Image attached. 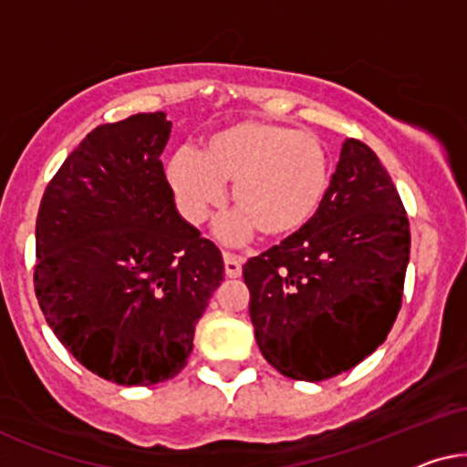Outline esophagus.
<instances>
[{"instance_id":"obj_1","label":"esophagus","mask_w":467,"mask_h":467,"mask_svg":"<svg viewBox=\"0 0 467 467\" xmlns=\"http://www.w3.org/2000/svg\"><path fill=\"white\" fill-rule=\"evenodd\" d=\"M223 271H226L228 277H241V271H244V258L233 252H223Z\"/></svg>"}]
</instances>
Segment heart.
I'll list each match as a JSON object with an SVG mask.
<instances>
[{"label": "heart", "instance_id": "heart-1", "mask_svg": "<svg viewBox=\"0 0 467 467\" xmlns=\"http://www.w3.org/2000/svg\"><path fill=\"white\" fill-rule=\"evenodd\" d=\"M179 209L202 222L223 201V185L239 213L228 234L288 239L309 226L331 188V158L316 134L273 121H237L211 132L201 151L182 149L166 166Z\"/></svg>", "mask_w": 467, "mask_h": 467}]
</instances>
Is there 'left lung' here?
Instances as JSON below:
<instances>
[{
  "instance_id": "left-lung-1",
  "label": "left lung",
  "mask_w": 467,
  "mask_h": 467,
  "mask_svg": "<svg viewBox=\"0 0 467 467\" xmlns=\"http://www.w3.org/2000/svg\"><path fill=\"white\" fill-rule=\"evenodd\" d=\"M408 260L393 179L365 142L346 139L312 223L244 266L263 357L292 380L352 369L393 328Z\"/></svg>"
}]
</instances>
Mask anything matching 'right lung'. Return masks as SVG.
<instances>
[{
	"instance_id": "add662e5",
	"label": "right lung",
	"mask_w": 467,
	"mask_h": 467,
	"mask_svg": "<svg viewBox=\"0 0 467 467\" xmlns=\"http://www.w3.org/2000/svg\"><path fill=\"white\" fill-rule=\"evenodd\" d=\"M164 113L91 130L42 196L34 288L83 368L123 387L175 378L223 279L222 252L177 213Z\"/></svg>"
}]
</instances>
